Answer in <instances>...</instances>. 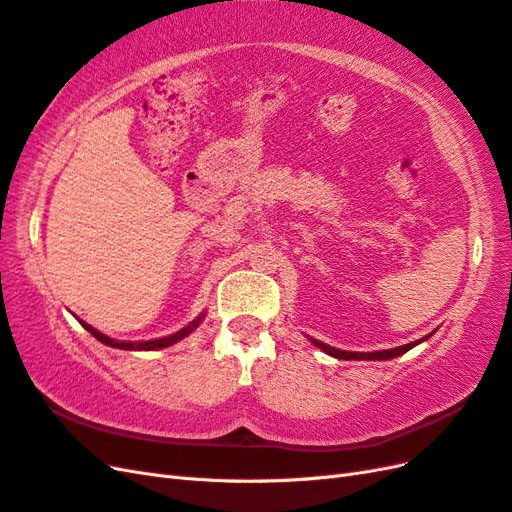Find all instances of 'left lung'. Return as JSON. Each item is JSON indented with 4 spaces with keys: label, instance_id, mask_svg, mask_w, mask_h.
Returning a JSON list of instances; mask_svg holds the SVG:
<instances>
[{
    "label": "left lung",
    "instance_id": "obj_1",
    "mask_svg": "<svg viewBox=\"0 0 512 512\" xmlns=\"http://www.w3.org/2000/svg\"><path fill=\"white\" fill-rule=\"evenodd\" d=\"M428 336H433V334H428ZM428 336H426V338H428ZM426 338H422V340H426ZM422 340L403 344V347H396V349H385V351H375V353H355V351H340V349H336V347H329V344H325V342H321V340L310 338V342L314 344V347H319L321 351H325V353L331 355V357H338V359H377V362H379V359H392V357L403 355V353H407L409 349L416 347V344H420Z\"/></svg>",
    "mask_w": 512,
    "mask_h": 512
}]
</instances>
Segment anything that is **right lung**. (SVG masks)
<instances>
[{
    "label": "right lung",
    "mask_w": 512,
    "mask_h": 512,
    "mask_svg": "<svg viewBox=\"0 0 512 512\" xmlns=\"http://www.w3.org/2000/svg\"><path fill=\"white\" fill-rule=\"evenodd\" d=\"M202 319H204V312L198 316L196 321H191L187 327H183L181 331H176V334H172V336H165V338H157V340H144V342H127V340H116V338H109V336H105V334H101L99 329H94L92 325H88V323H84V321H79L81 325H84L90 334L99 340V342H103V344H107V347H114V349H124V351H157V349H165V347H172V344H176L178 340H183V338H187L193 329H196L200 323H202Z\"/></svg>",
    "instance_id": "1"
}]
</instances>
